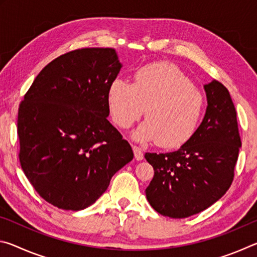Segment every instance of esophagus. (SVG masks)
Listing matches in <instances>:
<instances>
[{"mask_svg":"<svg viewBox=\"0 0 257 257\" xmlns=\"http://www.w3.org/2000/svg\"><path fill=\"white\" fill-rule=\"evenodd\" d=\"M133 151H134V154H135V159L137 161H142L144 159V153H143L142 149H139L137 146H133Z\"/></svg>","mask_w":257,"mask_h":257,"instance_id":"obj_1","label":"esophagus"}]
</instances>
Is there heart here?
Here are the masks:
<instances>
[{
  "label": "heart",
  "mask_w": 257,
  "mask_h": 257,
  "mask_svg": "<svg viewBox=\"0 0 257 257\" xmlns=\"http://www.w3.org/2000/svg\"><path fill=\"white\" fill-rule=\"evenodd\" d=\"M108 110L118 127L129 129L145 111L146 120L134 133L138 142H158L176 149L196 132L204 98L179 68L168 62L147 64L135 73L134 84L115 79L108 87Z\"/></svg>",
  "instance_id": "heart-1"
}]
</instances>
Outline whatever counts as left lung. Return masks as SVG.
Here are the masks:
<instances>
[{
	"instance_id": "8db88e82",
	"label": "left lung",
	"mask_w": 257,
	"mask_h": 257,
	"mask_svg": "<svg viewBox=\"0 0 257 257\" xmlns=\"http://www.w3.org/2000/svg\"><path fill=\"white\" fill-rule=\"evenodd\" d=\"M207 107L187 143L171 153H146L154 177L146 188L151 206L184 219L206 210L231 186L241 146L237 113L229 90L217 80L204 85Z\"/></svg>"
}]
</instances>
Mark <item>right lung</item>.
Returning a JSON list of instances; mask_svg holds the SVG:
<instances>
[{
  "label": "right lung",
  "instance_id": "add662e5",
  "mask_svg": "<svg viewBox=\"0 0 257 257\" xmlns=\"http://www.w3.org/2000/svg\"><path fill=\"white\" fill-rule=\"evenodd\" d=\"M121 67L114 49L68 52L38 73L20 103L21 168L52 205L90 206L133 160L132 146L106 119L108 87Z\"/></svg>",
  "mask_w": 257,
  "mask_h": 257
}]
</instances>
